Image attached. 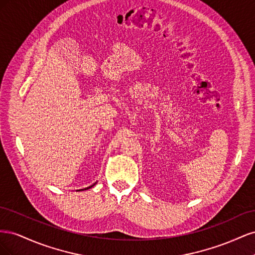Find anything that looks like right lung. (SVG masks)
Listing matches in <instances>:
<instances>
[{
  "instance_id": "right-lung-1",
  "label": "right lung",
  "mask_w": 255,
  "mask_h": 255,
  "mask_svg": "<svg viewBox=\"0 0 255 255\" xmlns=\"http://www.w3.org/2000/svg\"><path fill=\"white\" fill-rule=\"evenodd\" d=\"M92 186H95V184H94V185H92ZM92 186H89V187H87V188H85V189H88V188H91ZM85 189H81V190H85Z\"/></svg>"
}]
</instances>
